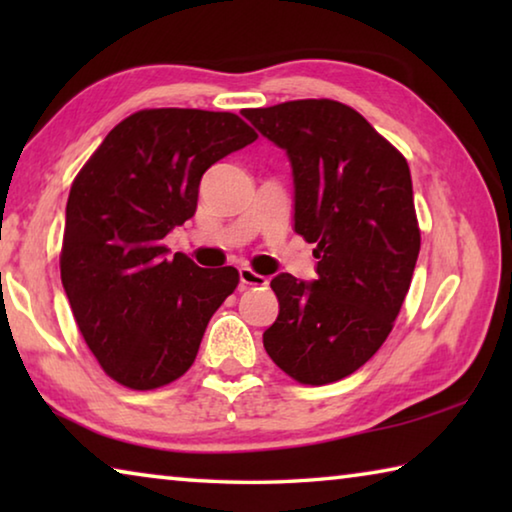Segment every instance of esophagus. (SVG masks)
<instances>
[{"mask_svg": "<svg viewBox=\"0 0 512 512\" xmlns=\"http://www.w3.org/2000/svg\"><path fill=\"white\" fill-rule=\"evenodd\" d=\"M239 280H241V284H244V287H266V284H268L264 275L255 273L253 268H248V266L239 268Z\"/></svg>", "mask_w": 512, "mask_h": 512, "instance_id": "obj_1", "label": "esophagus"}]
</instances>
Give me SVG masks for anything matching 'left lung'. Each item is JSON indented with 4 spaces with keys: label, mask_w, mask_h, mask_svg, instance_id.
Wrapping results in <instances>:
<instances>
[{
    "label": "left lung",
    "mask_w": 512,
    "mask_h": 512,
    "mask_svg": "<svg viewBox=\"0 0 512 512\" xmlns=\"http://www.w3.org/2000/svg\"><path fill=\"white\" fill-rule=\"evenodd\" d=\"M293 169V230L314 244V282L271 280L280 314L264 348L289 377L323 386L375 354L409 293L420 253L404 155L357 110L300 99L241 112Z\"/></svg>",
    "instance_id": "8db88e82"
}]
</instances>
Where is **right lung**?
<instances>
[{
    "label": "right lung",
    "instance_id": "add662e5",
    "mask_svg": "<svg viewBox=\"0 0 512 512\" xmlns=\"http://www.w3.org/2000/svg\"><path fill=\"white\" fill-rule=\"evenodd\" d=\"M255 140L232 112L140 110L74 178L60 280L85 343L117 384L151 391L183 377L237 289V268L169 259L162 239L194 216L203 173Z\"/></svg>",
    "mask_w": 512,
    "mask_h": 512
}]
</instances>
